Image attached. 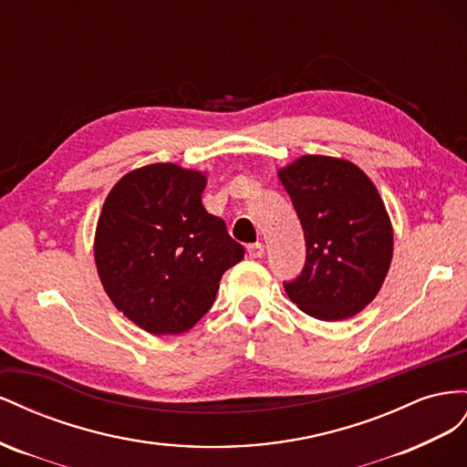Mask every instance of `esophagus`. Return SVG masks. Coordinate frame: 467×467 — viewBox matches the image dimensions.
<instances>
[{
    "instance_id": "34e87169",
    "label": "esophagus",
    "mask_w": 467,
    "mask_h": 467,
    "mask_svg": "<svg viewBox=\"0 0 467 467\" xmlns=\"http://www.w3.org/2000/svg\"><path fill=\"white\" fill-rule=\"evenodd\" d=\"M248 256H250V258H262V256H264V244H262V243L250 244V246H248Z\"/></svg>"
}]
</instances>
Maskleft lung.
<instances>
[{"instance_id": "8db88e82", "label": "left lung", "mask_w": 467, "mask_h": 467, "mask_svg": "<svg viewBox=\"0 0 467 467\" xmlns=\"http://www.w3.org/2000/svg\"><path fill=\"white\" fill-rule=\"evenodd\" d=\"M305 233L307 260L289 299L318 321H342L376 299L393 258L383 199L350 160L307 154L277 170Z\"/></svg>"}]
</instances>
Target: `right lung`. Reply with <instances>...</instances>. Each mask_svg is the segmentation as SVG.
Wrapping results in <instances>:
<instances>
[{
  "label": "right lung",
  "instance_id": "add662e5",
  "mask_svg": "<svg viewBox=\"0 0 467 467\" xmlns=\"http://www.w3.org/2000/svg\"><path fill=\"white\" fill-rule=\"evenodd\" d=\"M207 176L171 162L129 171L105 199L93 256L101 285L129 321L182 335L209 309L243 244L202 203Z\"/></svg>",
  "mask_w": 467,
  "mask_h": 467
}]
</instances>
